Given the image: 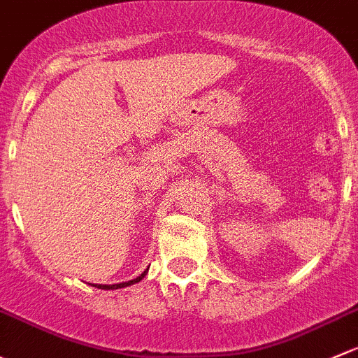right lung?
Wrapping results in <instances>:
<instances>
[{"label": "right lung", "mask_w": 358, "mask_h": 358, "mask_svg": "<svg viewBox=\"0 0 358 358\" xmlns=\"http://www.w3.org/2000/svg\"><path fill=\"white\" fill-rule=\"evenodd\" d=\"M148 271H149V268L145 269L144 273L141 274V276L134 278V280H130V281H125V283H116V285H92V287H96V288H101V289H118V288H125V287H130V285H135V283H138V281H141L142 278H144L145 274H148Z\"/></svg>", "instance_id": "obj_1"}]
</instances>
